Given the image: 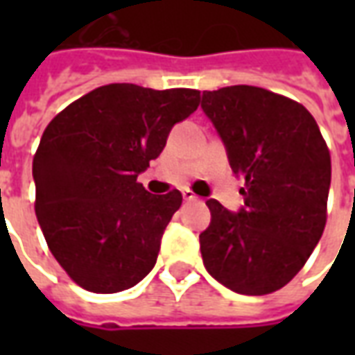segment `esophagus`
<instances>
[{
	"label": "esophagus",
	"instance_id": "esophagus-1",
	"mask_svg": "<svg viewBox=\"0 0 355 355\" xmlns=\"http://www.w3.org/2000/svg\"><path fill=\"white\" fill-rule=\"evenodd\" d=\"M182 198H184L186 201H196V200H198V196H196L192 190H188V188H184V190H182Z\"/></svg>",
	"mask_w": 355,
	"mask_h": 355
}]
</instances>
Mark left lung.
<instances>
[{"instance_id": "obj_1", "label": "left lung", "mask_w": 355, "mask_h": 355, "mask_svg": "<svg viewBox=\"0 0 355 355\" xmlns=\"http://www.w3.org/2000/svg\"><path fill=\"white\" fill-rule=\"evenodd\" d=\"M201 108L226 144L232 171L245 178L239 213L207 201L203 264L239 295L274 293L300 272L327 223V142L300 102L268 89L203 91Z\"/></svg>"}]
</instances>
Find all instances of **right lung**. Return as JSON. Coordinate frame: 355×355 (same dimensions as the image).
<instances>
[{"mask_svg":"<svg viewBox=\"0 0 355 355\" xmlns=\"http://www.w3.org/2000/svg\"><path fill=\"white\" fill-rule=\"evenodd\" d=\"M198 106L196 89L110 83L45 127L32 163L35 216L53 257L80 287L119 293L154 268L182 193L154 196L137 177Z\"/></svg>","mask_w":355,"mask_h":355,"instance_id":"right-lung-1","label":"right lung"}]
</instances>
